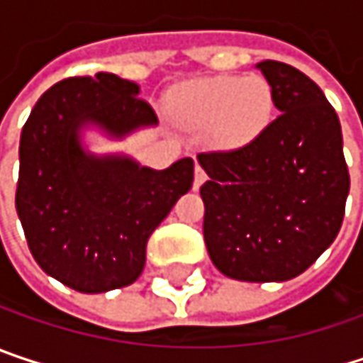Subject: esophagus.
Returning <instances> with one entry per match:
<instances>
[{"instance_id":"obj_1","label":"esophagus","mask_w":363,"mask_h":363,"mask_svg":"<svg viewBox=\"0 0 363 363\" xmlns=\"http://www.w3.org/2000/svg\"><path fill=\"white\" fill-rule=\"evenodd\" d=\"M206 182V172H203V168L201 166H195V177H193V186L195 189H199L201 184Z\"/></svg>"}]
</instances>
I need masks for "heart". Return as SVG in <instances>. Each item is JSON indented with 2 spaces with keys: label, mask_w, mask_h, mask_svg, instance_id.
Returning <instances> with one entry per match:
<instances>
[{
  "label": "heart",
  "mask_w": 363,
  "mask_h": 363,
  "mask_svg": "<svg viewBox=\"0 0 363 363\" xmlns=\"http://www.w3.org/2000/svg\"><path fill=\"white\" fill-rule=\"evenodd\" d=\"M170 107L193 128H210L212 138L227 149L254 143L273 115V90L260 75L208 77L179 88Z\"/></svg>",
  "instance_id": "1"
}]
</instances>
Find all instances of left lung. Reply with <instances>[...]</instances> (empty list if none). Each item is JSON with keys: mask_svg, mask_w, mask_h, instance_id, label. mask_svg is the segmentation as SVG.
<instances>
[{"mask_svg": "<svg viewBox=\"0 0 363 363\" xmlns=\"http://www.w3.org/2000/svg\"><path fill=\"white\" fill-rule=\"evenodd\" d=\"M279 115L250 145L199 153L208 174L203 240L214 267L240 281H286L330 248L345 216L349 170L336 111L298 69L262 60Z\"/></svg>", "mask_w": 363, "mask_h": 363, "instance_id": "obj_1", "label": "left lung"}]
</instances>
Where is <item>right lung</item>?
I'll use <instances>...</instances> for the list:
<instances>
[{"label":"right lung","instance_id":"right-lung-1","mask_svg":"<svg viewBox=\"0 0 363 363\" xmlns=\"http://www.w3.org/2000/svg\"><path fill=\"white\" fill-rule=\"evenodd\" d=\"M138 96V84L113 73L69 77L41 94L21 134L16 212L29 250L48 275L84 294L134 284L151 233L193 186L191 157L153 170L88 149V130L121 140L157 125Z\"/></svg>","mask_w":363,"mask_h":363}]
</instances>
